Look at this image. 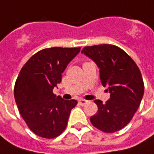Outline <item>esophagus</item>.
<instances>
[{
  "instance_id": "obj_1",
  "label": "esophagus",
  "mask_w": 154,
  "mask_h": 154,
  "mask_svg": "<svg viewBox=\"0 0 154 154\" xmlns=\"http://www.w3.org/2000/svg\"><path fill=\"white\" fill-rule=\"evenodd\" d=\"M78 102H79V104H80V105H85V104L88 102V100H84V99H80V100H78Z\"/></svg>"
}]
</instances>
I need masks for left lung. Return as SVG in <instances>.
Instances as JSON below:
<instances>
[{
    "instance_id": "8db88e82",
    "label": "left lung",
    "mask_w": 154,
    "mask_h": 154,
    "mask_svg": "<svg viewBox=\"0 0 154 154\" xmlns=\"http://www.w3.org/2000/svg\"><path fill=\"white\" fill-rule=\"evenodd\" d=\"M82 53L96 63L101 83L108 86L111 94L105 104L94 100L98 112L90 118L91 124L105 133L122 130L131 121L144 94L140 69L128 54L115 45L84 47Z\"/></svg>"
}]
</instances>
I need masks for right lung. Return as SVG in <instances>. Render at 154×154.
Here are the masks:
<instances>
[{
  "mask_svg": "<svg viewBox=\"0 0 154 154\" xmlns=\"http://www.w3.org/2000/svg\"><path fill=\"white\" fill-rule=\"evenodd\" d=\"M81 48L54 47L38 51L24 65L14 85L19 113L35 135L53 139L66 130L76 100H63L53 93L67 65Z\"/></svg>",
  "mask_w": 154,
  "mask_h": 154,
  "instance_id": "right-lung-1",
  "label": "right lung"
}]
</instances>
